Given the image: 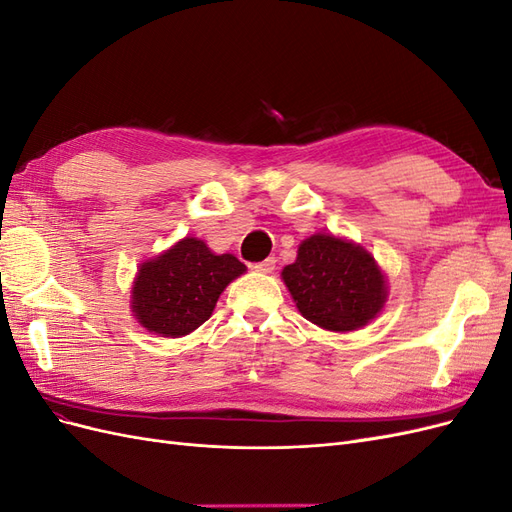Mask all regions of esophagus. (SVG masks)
Here are the masks:
<instances>
[{
    "instance_id": "obj_1",
    "label": "esophagus",
    "mask_w": 512,
    "mask_h": 512,
    "mask_svg": "<svg viewBox=\"0 0 512 512\" xmlns=\"http://www.w3.org/2000/svg\"><path fill=\"white\" fill-rule=\"evenodd\" d=\"M275 265H277L275 258H267V260H262V262H256L254 271H258V273H273Z\"/></svg>"
}]
</instances>
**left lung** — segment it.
<instances>
[{"label": "left lung", "mask_w": 512, "mask_h": 512, "mask_svg": "<svg viewBox=\"0 0 512 512\" xmlns=\"http://www.w3.org/2000/svg\"><path fill=\"white\" fill-rule=\"evenodd\" d=\"M299 312L318 327L346 333L376 318L386 299L384 275L361 245L314 235L282 271Z\"/></svg>", "instance_id": "obj_1"}]
</instances>
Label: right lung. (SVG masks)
Segmentation results:
<instances>
[{"label":"right lung","mask_w":512,"mask_h":512,"mask_svg":"<svg viewBox=\"0 0 512 512\" xmlns=\"http://www.w3.org/2000/svg\"><path fill=\"white\" fill-rule=\"evenodd\" d=\"M241 273V260L213 254L203 241L188 237L138 271L132 312L151 333L188 335L209 320L224 288Z\"/></svg>","instance_id":"1"}]
</instances>
